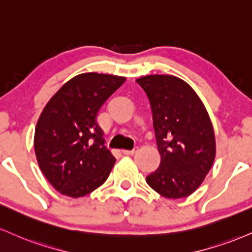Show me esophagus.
Masks as SVG:
<instances>
[{"instance_id":"esophagus-1","label":"esophagus","mask_w":252,"mask_h":252,"mask_svg":"<svg viewBox=\"0 0 252 252\" xmlns=\"http://www.w3.org/2000/svg\"><path fill=\"white\" fill-rule=\"evenodd\" d=\"M137 151H138L137 148H135V149H132V150H122V154L126 156H132V155H135Z\"/></svg>"}]
</instances>
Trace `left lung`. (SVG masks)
<instances>
[{"instance_id":"8db88e82","label":"left lung","mask_w":252,"mask_h":252,"mask_svg":"<svg viewBox=\"0 0 252 252\" xmlns=\"http://www.w3.org/2000/svg\"><path fill=\"white\" fill-rule=\"evenodd\" d=\"M150 101L160 164L147 183L165 198L190 196L201 187L216 156L210 117L186 81L172 75L136 80Z\"/></svg>"}]
</instances>
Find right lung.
Masks as SVG:
<instances>
[{"label": "right lung", "instance_id": "obj_1", "mask_svg": "<svg viewBox=\"0 0 252 252\" xmlns=\"http://www.w3.org/2000/svg\"><path fill=\"white\" fill-rule=\"evenodd\" d=\"M126 78L84 72L63 84L42 110L35 128L38 166L57 191L83 197L107 181L116 162L104 145L97 114Z\"/></svg>", "mask_w": 252, "mask_h": 252}]
</instances>
